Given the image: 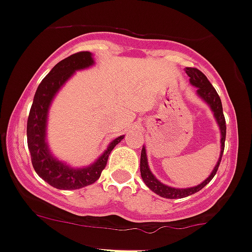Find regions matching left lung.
<instances>
[{
	"label": "left lung",
	"mask_w": 252,
	"mask_h": 252,
	"mask_svg": "<svg viewBox=\"0 0 252 252\" xmlns=\"http://www.w3.org/2000/svg\"><path fill=\"white\" fill-rule=\"evenodd\" d=\"M186 73L190 77V82L192 86H195L197 88V94L211 106L212 111L214 113V118H216L217 123H218L219 128H220L221 133V151H220V157H219V160L217 163V165L214 166L212 174L207 178V180L203 181L200 185L195 186V188L190 189H174L169 188V186L164 185L160 181L157 180L154 178L153 174L151 173L148 168V161H147V154L144 147L142 148L141 152V176L143 179L144 184L151 189L153 192H156L157 195L161 196L164 198H184L188 197V196L193 195V193L198 192L200 190H202L206 185L214 178L217 170L219 168V164H220L221 156H223L224 152V142H225V134H226V125H225V119H224L223 114V106H221L220 98H219L218 93L216 92L214 87L212 86L211 82L208 81L207 77L197 68H193V67H186Z\"/></svg>",
	"instance_id": "1"
}]
</instances>
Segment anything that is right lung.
<instances>
[{
    "label": "right lung",
    "instance_id": "1",
    "mask_svg": "<svg viewBox=\"0 0 252 252\" xmlns=\"http://www.w3.org/2000/svg\"><path fill=\"white\" fill-rule=\"evenodd\" d=\"M93 57L88 51H81L60 61L39 84L34 95L27 123V139L31 152L32 164L42 180L60 190H77L95 183L106 166L108 158L114 147L120 143L124 136L118 137L109 144L103 156L88 168L71 169L52 158L45 142L46 118L52 98L62 84L77 69L93 64Z\"/></svg>",
    "mask_w": 252,
    "mask_h": 252
}]
</instances>
